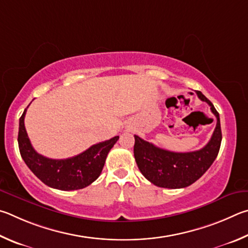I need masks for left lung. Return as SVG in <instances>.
I'll return each instance as SVG.
<instances>
[{
    "label": "left lung",
    "instance_id": "1",
    "mask_svg": "<svg viewBox=\"0 0 248 248\" xmlns=\"http://www.w3.org/2000/svg\"><path fill=\"white\" fill-rule=\"evenodd\" d=\"M196 93L202 101L209 104L217 117L214 134L203 148L190 153H173L134 136V155L138 169L147 180L159 187L174 189L192 185L210 168L219 154L222 140L219 113L201 91Z\"/></svg>",
    "mask_w": 248,
    "mask_h": 248
}]
</instances>
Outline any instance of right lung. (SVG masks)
I'll list each match as a JSON object with an SVG mask.
<instances>
[{
	"mask_svg": "<svg viewBox=\"0 0 248 248\" xmlns=\"http://www.w3.org/2000/svg\"><path fill=\"white\" fill-rule=\"evenodd\" d=\"M26 111L27 108H25L19 119L18 147L21 158L39 180L52 188L75 190L86 187L98 179L108 151L119 140V136L91 146L75 157L62 160L50 159L39 155L31 146L24 124Z\"/></svg>",
	"mask_w": 248,
	"mask_h": 248,
	"instance_id": "add662e5",
	"label": "right lung"
}]
</instances>
